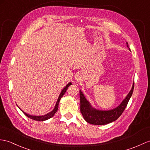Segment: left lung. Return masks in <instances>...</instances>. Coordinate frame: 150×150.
Returning <instances> with one entry per match:
<instances>
[{
	"label": "left lung",
	"instance_id": "1",
	"mask_svg": "<svg viewBox=\"0 0 150 150\" xmlns=\"http://www.w3.org/2000/svg\"><path fill=\"white\" fill-rule=\"evenodd\" d=\"M127 46L128 47V43ZM134 88V82L129 93L126 96L120 105L114 109L109 110H97L91 105L88 100L85 98L84 95L80 90V99H81V112L84 120L87 122L96 125H103L110 123L116 121L119 117L126 108L131 96L133 93Z\"/></svg>",
	"mask_w": 150,
	"mask_h": 150
}]
</instances>
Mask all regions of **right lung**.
<instances>
[{"label": "right lung", "instance_id": "add662e5", "mask_svg": "<svg viewBox=\"0 0 150 150\" xmlns=\"http://www.w3.org/2000/svg\"><path fill=\"white\" fill-rule=\"evenodd\" d=\"M70 85H71V82H69L68 84L66 86V87H64V88L62 90V91L61 92L60 95H59V98L57 99L56 104H55L54 109H53V110H52L51 112H50L49 113H48V114H45V115H43V116H32V115H29V114L25 113V112H23V111L22 110H21L20 108H19V109L22 111L23 113L25 114L26 116H27L28 117H29V118H30V119H32L33 120L42 121H45V120H47L48 119H50V118H51L52 117H53L54 116V114H55V112H56L57 111L58 107H59V102H60V100L61 99L62 96L64 95V93H66V91H67L68 88Z\"/></svg>", "mask_w": 150, "mask_h": 150}]
</instances>
